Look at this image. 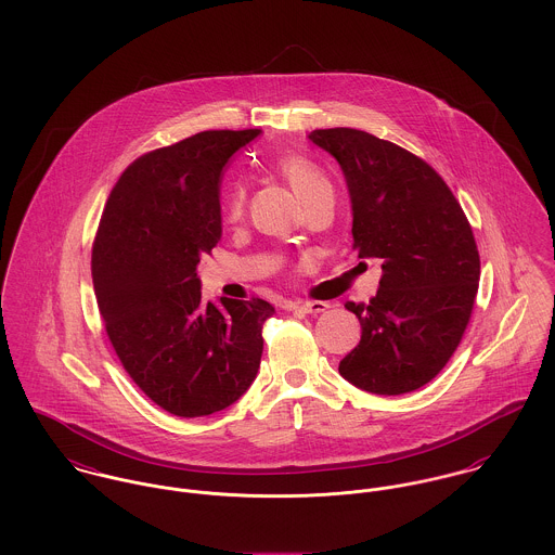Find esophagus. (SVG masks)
Here are the masks:
<instances>
[{"mask_svg":"<svg viewBox=\"0 0 555 555\" xmlns=\"http://www.w3.org/2000/svg\"><path fill=\"white\" fill-rule=\"evenodd\" d=\"M292 308L294 310H302V312H308V314H317V312L327 310V305L319 302V300H312V302H296V305H292Z\"/></svg>","mask_w":555,"mask_h":555,"instance_id":"1","label":"esophagus"}]
</instances>
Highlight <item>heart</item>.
Returning a JSON list of instances; mask_svg holds the SVG:
<instances>
[{
    "instance_id": "b5f03b06",
    "label": "heart",
    "mask_w": 555,
    "mask_h": 555,
    "mask_svg": "<svg viewBox=\"0 0 555 555\" xmlns=\"http://www.w3.org/2000/svg\"><path fill=\"white\" fill-rule=\"evenodd\" d=\"M283 177L287 179V183L296 191V195L305 202L317 189L327 185L325 177L319 172V168L314 164H310L308 159L302 157H287L279 164ZM225 217L236 221L241 219L243 210H245V186L238 181H234L225 191Z\"/></svg>"
}]
</instances>
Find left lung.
I'll return each instance as SVG.
<instances>
[{
    "instance_id": "left-lung-1",
    "label": "left lung",
    "mask_w": 555,
    "mask_h": 555,
    "mask_svg": "<svg viewBox=\"0 0 555 555\" xmlns=\"http://www.w3.org/2000/svg\"><path fill=\"white\" fill-rule=\"evenodd\" d=\"M308 138L345 175L353 248L383 261L376 296L345 305L362 340L338 372L370 393L415 391L444 369L470 321L481 274L473 228L434 168L402 146L351 127Z\"/></svg>"
}]
</instances>
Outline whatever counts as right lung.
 <instances>
[{
	"instance_id": "1",
	"label": "right lung",
	"mask_w": 555,
	"mask_h": 555,
	"mask_svg": "<svg viewBox=\"0 0 555 555\" xmlns=\"http://www.w3.org/2000/svg\"><path fill=\"white\" fill-rule=\"evenodd\" d=\"M261 129H210L138 157L113 186L91 255L98 307L133 383L177 417L234 404L257 376L266 300L206 302L197 263L221 241L219 183Z\"/></svg>"
}]
</instances>
